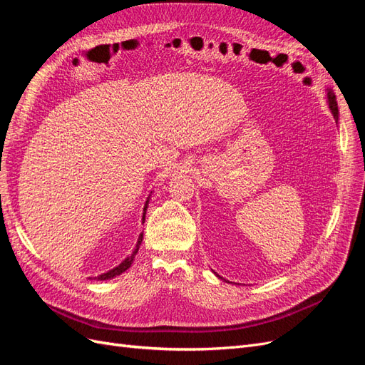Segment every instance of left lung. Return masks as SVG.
Segmentation results:
<instances>
[{
  "mask_svg": "<svg viewBox=\"0 0 365 365\" xmlns=\"http://www.w3.org/2000/svg\"><path fill=\"white\" fill-rule=\"evenodd\" d=\"M327 102H329V108H330V111H332V114H334V118H335V121L338 123V103H336V98H335V94L332 93V91H327Z\"/></svg>",
  "mask_w": 365,
  "mask_h": 365,
  "instance_id": "8db88e82",
  "label": "left lung"
}]
</instances>
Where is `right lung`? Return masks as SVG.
Listing matches in <instances>:
<instances>
[{
  "label": "right lung",
  "instance_id": "1",
  "mask_svg": "<svg viewBox=\"0 0 365 365\" xmlns=\"http://www.w3.org/2000/svg\"><path fill=\"white\" fill-rule=\"evenodd\" d=\"M148 204H149V197H148V201H146V204H145V213H143V222H145V215H146V210H148ZM141 240H143V233H141V235H140V237H138L137 248L134 250V252H132L129 257H126L123 262H121V263L118 264V267L113 268L111 271H108V272H105V274L97 275L96 280H109V279H113V277H117V275H120L121 272H125L126 269H129V268H130V264H132V262H134L135 254L138 252V248H140V245H141Z\"/></svg>",
  "mask_w": 365,
  "mask_h": 365
}]
</instances>
